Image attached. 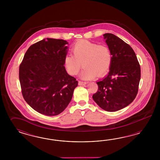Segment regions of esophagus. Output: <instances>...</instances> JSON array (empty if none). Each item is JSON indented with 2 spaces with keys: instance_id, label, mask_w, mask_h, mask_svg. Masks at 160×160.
I'll use <instances>...</instances> for the list:
<instances>
[{
  "instance_id": "obj_1",
  "label": "esophagus",
  "mask_w": 160,
  "mask_h": 160,
  "mask_svg": "<svg viewBox=\"0 0 160 160\" xmlns=\"http://www.w3.org/2000/svg\"><path fill=\"white\" fill-rule=\"evenodd\" d=\"M87 84V82H82V81H79L78 82V85L80 86H82V85H85Z\"/></svg>"
}]
</instances>
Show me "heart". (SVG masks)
I'll use <instances>...</instances> for the list:
<instances>
[{
    "label": "heart",
    "mask_w": 160,
    "mask_h": 160,
    "mask_svg": "<svg viewBox=\"0 0 160 160\" xmlns=\"http://www.w3.org/2000/svg\"><path fill=\"white\" fill-rule=\"evenodd\" d=\"M72 51L73 56L68 54L64 59L66 70L72 76L78 74L82 64L84 68L80 78L84 80L102 77L111 67L112 52L106 45L82 40L73 45Z\"/></svg>",
    "instance_id": "heart-1"
}]
</instances>
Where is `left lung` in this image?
Returning a JSON list of instances; mask_svg holds the SVG:
<instances>
[{
    "mask_svg": "<svg viewBox=\"0 0 160 160\" xmlns=\"http://www.w3.org/2000/svg\"><path fill=\"white\" fill-rule=\"evenodd\" d=\"M112 54V63L106 77L97 82L94 101L102 109L116 112L135 99L141 78V68L131 46L112 33L104 34Z\"/></svg>",
    "mask_w": 160,
    "mask_h": 160,
    "instance_id": "left-lung-1",
    "label": "left lung"
}]
</instances>
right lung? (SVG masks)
Instances as JSON below:
<instances>
[{"mask_svg":"<svg viewBox=\"0 0 160 160\" xmlns=\"http://www.w3.org/2000/svg\"><path fill=\"white\" fill-rule=\"evenodd\" d=\"M68 42L47 38L30 46L19 66V80L24 100L46 116L58 115L67 107L78 86L76 78L64 66Z\"/></svg>","mask_w":160,"mask_h":160,"instance_id":"add662e5","label":"right lung"}]
</instances>
